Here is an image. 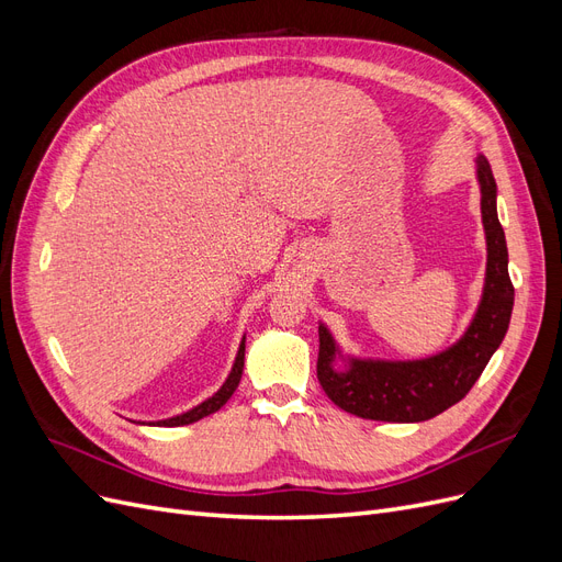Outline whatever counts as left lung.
Returning <instances> with one entry per match:
<instances>
[{"instance_id":"1","label":"left lung","mask_w":562,"mask_h":562,"mask_svg":"<svg viewBox=\"0 0 562 562\" xmlns=\"http://www.w3.org/2000/svg\"><path fill=\"white\" fill-rule=\"evenodd\" d=\"M487 262L485 283L469 328L448 349L427 359L386 361L345 356L326 323H318L316 375L328 398L342 411L378 422H424L462 401L481 378L508 330L514 285L508 279L506 236L497 217V182L483 155L475 159ZM337 360L342 369H335Z\"/></svg>"}]
</instances>
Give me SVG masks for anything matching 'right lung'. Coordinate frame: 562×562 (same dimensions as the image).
I'll return each instance as SVG.
<instances>
[{
	"label": "right lung",
	"instance_id": "right-lung-1",
	"mask_svg": "<svg viewBox=\"0 0 562 562\" xmlns=\"http://www.w3.org/2000/svg\"><path fill=\"white\" fill-rule=\"evenodd\" d=\"M244 356H246V335H244V339H241L239 351H236V359H234L232 372L227 375L225 384L220 386L211 398H206L203 403L194 405L192 411H187V413H182V415L168 417V419H159V422H149V427H182V424H192V422H199V419H203V417H209V415L217 413L220 407H223V405L232 398L236 386H239V382H241V375H244Z\"/></svg>",
	"mask_w": 562,
	"mask_h": 562
}]
</instances>
